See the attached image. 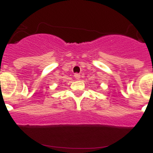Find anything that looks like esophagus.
<instances>
[{
    "mask_svg": "<svg viewBox=\"0 0 153 153\" xmlns=\"http://www.w3.org/2000/svg\"><path fill=\"white\" fill-rule=\"evenodd\" d=\"M74 78H75V79H80V74H74Z\"/></svg>",
    "mask_w": 153,
    "mask_h": 153,
    "instance_id": "1",
    "label": "esophagus"
}]
</instances>
